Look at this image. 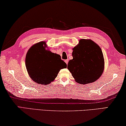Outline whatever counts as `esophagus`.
Segmentation results:
<instances>
[{
  "label": "esophagus",
  "instance_id": "esophagus-1",
  "mask_svg": "<svg viewBox=\"0 0 126 126\" xmlns=\"http://www.w3.org/2000/svg\"><path fill=\"white\" fill-rule=\"evenodd\" d=\"M65 62L66 63V64H67L68 63H69V60H68V59H67V60H65Z\"/></svg>",
  "mask_w": 126,
  "mask_h": 126
}]
</instances>
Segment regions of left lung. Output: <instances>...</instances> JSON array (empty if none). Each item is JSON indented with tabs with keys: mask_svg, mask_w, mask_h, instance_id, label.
Returning a JSON list of instances; mask_svg holds the SVG:
<instances>
[{
	"mask_svg": "<svg viewBox=\"0 0 126 126\" xmlns=\"http://www.w3.org/2000/svg\"><path fill=\"white\" fill-rule=\"evenodd\" d=\"M73 59L69 61L67 69L81 84L94 82L102 75L104 58L101 48L91 40L81 39L73 48Z\"/></svg>",
	"mask_w": 126,
	"mask_h": 126,
	"instance_id": "1",
	"label": "left lung"
}]
</instances>
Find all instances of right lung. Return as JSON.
<instances>
[{
  "instance_id": "1",
  "label": "right lung",
  "mask_w": 126,
  "mask_h": 126,
  "mask_svg": "<svg viewBox=\"0 0 126 126\" xmlns=\"http://www.w3.org/2000/svg\"><path fill=\"white\" fill-rule=\"evenodd\" d=\"M40 42L33 45L26 54V67L32 80L37 83L46 85L56 78L60 70L67 67L60 55L45 50Z\"/></svg>"
}]
</instances>
